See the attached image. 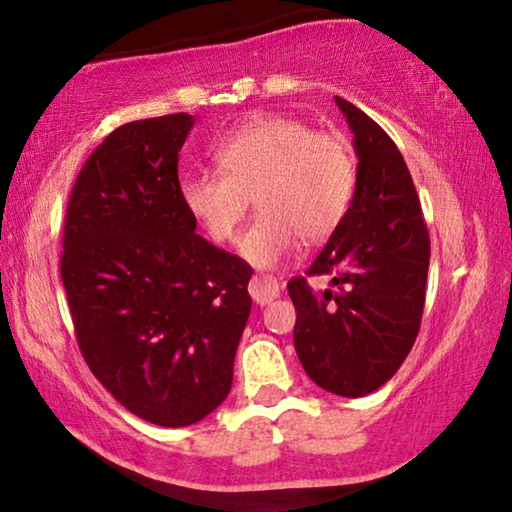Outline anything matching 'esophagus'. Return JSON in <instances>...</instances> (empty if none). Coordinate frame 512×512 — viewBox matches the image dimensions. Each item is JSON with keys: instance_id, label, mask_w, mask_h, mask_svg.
I'll list each match as a JSON object with an SVG mask.
<instances>
[{"instance_id": "34e87169", "label": "esophagus", "mask_w": 512, "mask_h": 512, "mask_svg": "<svg viewBox=\"0 0 512 512\" xmlns=\"http://www.w3.org/2000/svg\"><path fill=\"white\" fill-rule=\"evenodd\" d=\"M248 291L257 305H266V303H271L273 298H278L280 282L275 280L273 275H253Z\"/></svg>"}]
</instances>
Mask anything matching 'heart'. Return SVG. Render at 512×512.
<instances>
[{
	"mask_svg": "<svg viewBox=\"0 0 512 512\" xmlns=\"http://www.w3.org/2000/svg\"><path fill=\"white\" fill-rule=\"evenodd\" d=\"M221 173H189L180 198L216 243H227L250 209L239 253L257 269L285 262L305 241L330 237L355 193V157L337 132H314L303 120L259 116L214 148Z\"/></svg>",
	"mask_w": 512,
	"mask_h": 512,
	"instance_id": "heart-1",
	"label": "heart"
}]
</instances>
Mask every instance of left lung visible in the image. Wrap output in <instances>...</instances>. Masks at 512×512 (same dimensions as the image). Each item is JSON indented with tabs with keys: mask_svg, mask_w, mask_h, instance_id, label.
Returning <instances> with one entry per match:
<instances>
[{
	"mask_svg": "<svg viewBox=\"0 0 512 512\" xmlns=\"http://www.w3.org/2000/svg\"><path fill=\"white\" fill-rule=\"evenodd\" d=\"M358 154L344 221L307 275H335V289L287 285L296 307L294 346L307 376L337 396L376 392L415 344L426 300L431 239L410 170L383 127L335 97Z\"/></svg>",
	"mask_w": 512,
	"mask_h": 512,
	"instance_id": "8db88e82",
	"label": "left lung"
}]
</instances>
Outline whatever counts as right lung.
<instances>
[{"instance_id":"1","label":"right lung","mask_w":512,"mask_h":512,"mask_svg":"<svg viewBox=\"0 0 512 512\" xmlns=\"http://www.w3.org/2000/svg\"><path fill=\"white\" fill-rule=\"evenodd\" d=\"M196 118L134 120L79 170L61 280L81 355L113 399L150 424L205 419L232 387L253 269L196 234L177 161Z\"/></svg>"}]
</instances>
